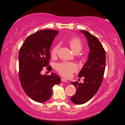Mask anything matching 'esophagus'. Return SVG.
I'll return each instance as SVG.
<instances>
[{"label": "esophagus", "instance_id": "1", "mask_svg": "<svg viewBox=\"0 0 125 125\" xmlns=\"http://www.w3.org/2000/svg\"><path fill=\"white\" fill-rule=\"evenodd\" d=\"M61 80H62V82H68L67 80L65 78H62Z\"/></svg>", "mask_w": 125, "mask_h": 125}]
</instances>
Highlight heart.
I'll use <instances>...</instances> for the list:
<instances>
[{"mask_svg":"<svg viewBox=\"0 0 125 125\" xmlns=\"http://www.w3.org/2000/svg\"><path fill=\"white\" fill-rule=\"evenodd\" d=\"M69 44L74 52H80L83 47L81 41L77 37H73L69 41ZM59 45L57 44L52 48L51 53L52 56H55L57 53ZM56 69L62 76L69 78L74 72L78 70V66L75 63L63 62L58 63L56 66Z\"/></svg>","mask_w":125,"mask_h":125,"instance_id":"obj_1","label":"heart"}]
</instances>
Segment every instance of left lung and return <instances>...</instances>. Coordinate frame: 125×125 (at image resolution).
<instances>
[{
	"label": "left lung",
	"mask_w": 125,
	"mask_h": 125,
	"mask_svg": "<svg viewBox=\"0 0 125 125\" xmlns=\"http://www.w3.org/2000/svg\"><path fill=\"white\" fill-rule=\"evenodd\" d=\"M88 40L90 52L86 62L79 72V78L84 77V83L71 82L76 93L71 97L75 104L86 103L95 95L103 81L106 63V52L96 37L85 31H81Z\"/></svg>",
	"instance_id": "1"
}]
</instances>
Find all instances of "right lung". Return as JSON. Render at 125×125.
Instances as JSON below:
<instances>
[{"instance_id":"add662e5","label":"right lung","mask_w":125,"mask_h":125,"mask_svg":"<svg viewBox=\"0 0 125 125\" xmlns=\"http://www.w3.org/2000/svg\"><path fill=\"white\" fill-rule=\"evenodd\" d=\"M58 33L53 30L33 33L26 39L19 52V76L21 86L30 98L39 103L50 99L52 87L61 82L55 73H52L50 75L41 73L43 67L48 65L50 48Z\"/></svg>"}]
</instances>
